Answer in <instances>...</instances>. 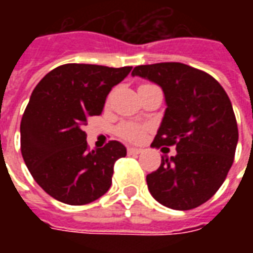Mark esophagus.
I'll return each mask as SVG.
<instances>
[{
  "mask_svg": "<svg viewBox=\"0 0 253 253\" xmlns=\"http://www.w3.org/2000/svg\"><path fill=\"white\" fill-rule=\"evenodd\" d=\"M142 152L141 149H137V148H128L127 149V153H128V156H137V154H139Z\"/></svg>",
  "mask_w": 253,
  "mask_h": 253,
  "instance_id": "esophagus-1",
  "label": "esophagus"
}]
</instances>
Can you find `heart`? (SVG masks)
I'll use <instances>...</instances> for the list:
<instances>
[{
    "mask_svg": "<svg viewBox=\"0 0 253 253\" xmlns=\"http://www.w3.org/2000/svg\"><path fill=\"white\" fill-rule=\"evenodd\" d=\"M118 132L122 138H125L127 141H132V142L139 141L143 135L142 127L135 123H123L118 128Z\"/></svg>",
    "mask_w": 253,
    "mask_h": 253,
    "instance_id": "obj_1",
    "label": "heart"
}]
</instances>
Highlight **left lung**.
Listing matches in <instances>:
<instances>
[{"label":"left lung","instance_id":"8db88e82","mask_svg":"<svg viewBox=\"0 0 253 253\" xmlns=\"http://www.w3.org/2000/svg\"><path fill=\"white\" fill-rule=\"evenodd\" d=\"M131 74L164 92L167 108L152 146H176L175 156H163L146 176L150 194L173 210L201 206L233 164L239 130L228 94L210 74L180 62L141 65Z\"/></svg>","mask_w":253,"mask_h":253}]
</instances>
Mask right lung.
Masks as SVG:
<instances>
[{"mask_svg":"<svg viewBox=\"0 0 253 253\" xmlns=\"http://www.w3.org/2000/svg\"><path fill=\"white\" fill-rule=\"evenodd\" d=\"M131 66L66 63L42 78L20 125L21 154L31 175L54 199L80 206L110 190L114 164L126 148L110 141L89 150L83 127L101 114L105 99Z\"/></svg>","mask_w":253,"mask_h":253,"instance_id":"1","label":"right lung"}]
</instances>
